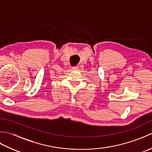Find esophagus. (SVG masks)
<instances>
[{
    "label": "esophagus",
    "mask_w": 152,
    "mask_h": 152,
    "mask_svg": "<svg viewBox=\"0 0 152 152\" xmlns=\"http://www.w3.org/2000/svg\"><path fill=\"white\" fill-rule=\"evenodd\" d=\"M72 69L73 70H78V66L73 67V68H72Z\"/></svg>",
    "instance_id": "34e87169"
}]
</instances>
